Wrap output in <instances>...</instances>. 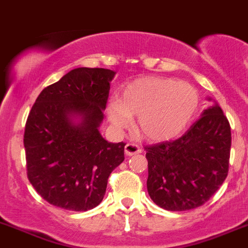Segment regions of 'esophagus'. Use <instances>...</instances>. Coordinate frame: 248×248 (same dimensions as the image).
I'll return each instance as SVG.
<instances>
[{
    "label": "esophagus",
    "mask_w": 248,
    "mask_h": 248,
    "mask_svg": "<svg viewBox=\"0 0 248 248\" xmlns=\"http://www.w3.org/2000/svg\"><path fill=\"white\" fill-rule=\"evenodd\" d=\"M124 152L127 156H131V155L139 154V153H141L142 150L141 148H140L137 144H135V143H127L124 148Z\"/></svg>",
    "instance_id": "1"
}]
</instances>
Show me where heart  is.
Masks as SVG:
<instances>
[{"instance_id":"1","label":"heart","mask_w":248,"mask_h":248,"mask_svg":"<svg viewBox=\"0 0 248 248\" xmlns=\"http://www.w3.org/2000/svg\"><path fill=\"white\" fill-rule=\"evenodd\" d=\"M198 105V92L188 83L147 76L127 83L118 99L109 103L107 116L119 130L129 127L132 117L137 116L140 136L152 142H165L185 130Z\"/></svg>"}]
</instances>
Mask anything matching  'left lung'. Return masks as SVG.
I'll return each instance as SVG.
<instances>
[{
    "label": "left lung",
    "instance_id": "8db88e82",
    "mask_svg": "<svg viewBox=\"0 0 248 248\" xmlns=\"http://www.w3.org/2000/svg\"><path fill=\"white\" fill-rule=\"evenodd\" d=\"M201 116L180 139L145 148L148 193L165 210L185 211L203 205L228 174V119L217 103Z\"/></svg>",
    "mask_w": 248,
    "mask_h": 248
}]
</instances>
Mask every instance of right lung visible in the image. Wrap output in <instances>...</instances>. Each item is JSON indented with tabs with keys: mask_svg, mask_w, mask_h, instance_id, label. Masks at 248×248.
<instances>
[{
	"mask_svg": "<svg viewBox=\"0 0 248 248\" xmlns=\"http://www.w3.org/2000/svg\"><path fill=\"white\" fill-rule=\"evenodd\" d=\"M116 71L76 68L42 91L26 122L27 177L52 205L87 211L101 203L107 179L124 161V142H107L104 121Z\"/></svg>",
	"mask_w": 248,
	"mask_h": 248,
	"instance_id": "1",
	"label": "right lung"
}]
</instances>
